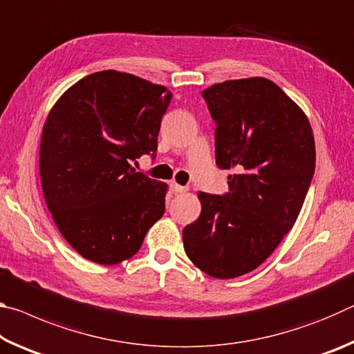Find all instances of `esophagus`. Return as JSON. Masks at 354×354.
Instances as JSON below:
<instances>
[{"label": "esophagus", "instance_id": "1", "mask_svg": "<svg viewBox=\"0 0 354 354\" xmlns=\"http://www.w3.org/2000/svg\"><path fill=\"white\" fill-rule=\"evenodd\" d=\"M171 190L175 192V194H184V192H187V187H185V185H179L176 183H171Z\"/></svg>", "mask_w": 354, "mask_h": 354}]
</instances>
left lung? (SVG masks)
Wrapping results in <instances>:
<instances>
[{"instance_id":"left-lung-1","label":"left lung","mask_w":354,"mask_h":354,"mask_svg":"<svg viewBox=\"0 0 354 354\" xmlns=\"http://www.w3.org/2000/svg\"><path fill=\"white\" fill-rule=\"evenodd\" d=\"M201 95L217 123L215 164L236 173L226 195L198 192L184 251L209 277L231 279L259 267L297 221L315 142L306 113L267 77L217 82Z\"/></svg>"}]
</instances>
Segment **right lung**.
Wrapping results in <instances>:
<instances>
[{
	"mask_svg": "<svg viewBox=\"0 0 354 354\" xmlns=\"http://www.w3.org/2000/svg\"><path fill=\"white\" fill-rule=\"evenodd\" d=\"M165 86L117 70L73 84L45 120L40 183L57 230L84 259L133 257L165 212L169 185L131 165L158 149Z\"/></svg>",
	"mask_w": 354,
	"mask_h": 354,
	"instance_id": "obj_1",
	"label": "right lung"
}]
</instances>
